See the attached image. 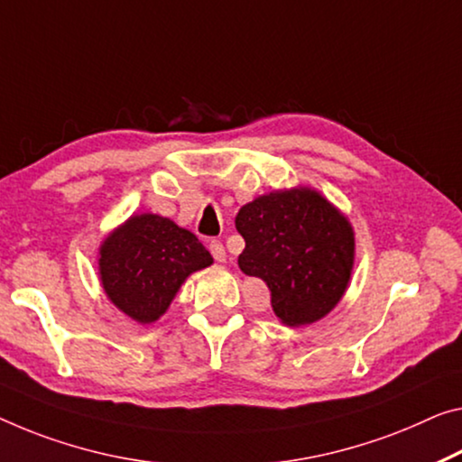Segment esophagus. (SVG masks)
Returning <instances> with one entry per match:
<instances>
[{
    "label": "esophagus",
    "instance_id": "esophagus-1",
    "mask_svg": "<svg viewBox=\"0 0 462 462\" xmlns=\"http://www.w3.org/2000/svg\"><path fill=\"white\" fill-rule=\"evenodd\" d=\"M208 250L212 254V258H215L217 262H225L226 260V252H225V245L221 244L218 239H212L208 244Z\"/></svg>",
    "mask_w": 462,
    "mask_h": 462
}]
</instances>
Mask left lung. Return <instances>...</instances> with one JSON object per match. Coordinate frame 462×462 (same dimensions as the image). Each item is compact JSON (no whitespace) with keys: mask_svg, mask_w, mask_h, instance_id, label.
I'll use <instances>...</instances> for the list:
<instances>
[{"mask_svg":"<svg viewBox=\"0 0 462 462\" xmlns=\"http://www.w3.org/2000/svg\"><path fill=\"white\" fill-rule=\"evenodd\" d=\"M236 226L245 239L237 264L264 281L276 318L287 326L320 320L349 285L353 226L320 191L281 189L241 207Z\"/></svg>","mask_w":462,"mask_h":462,"instance_id":"8db88e82","label":"left lung"}]
</instances>
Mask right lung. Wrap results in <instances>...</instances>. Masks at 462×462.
<instances>
[{
  "label": "right lung",
  "mask_w": 462,
  "mask_h": 462,
  "mask_svg": "<svg viewBox=\"0 0 462 462\" xmlns=\"http://www.w3.org/2000/svg\"><path fill=\"white\" fill-rule=\"evenodd\" d=\"M210 264L212 255L194 233L151 212L127 218L98 250L105 293L140 324L159 320L188 276Z\"/></svg>",
  "instance_id": "1"
}]
</instances>
